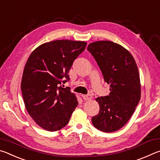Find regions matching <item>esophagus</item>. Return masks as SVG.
Masks as SVG:
<instances>
[{
    "mask_svg": "<svg viewBox=\"0 0 160 160\" xmlns=\"http://www.w3.org/2000/svg\"><path fill=\"white\" fill-rule=\"evenodd\" d=\"M82 97L84 100L88 101V100H90L92 99V95L91 94H82Z\"/></svg>",
    "mask_w": 160,
    "mask_h": 160,
    "instance_id": "esophagus-1",
    "label": "esophagus"
}]
</instances>
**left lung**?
Returning <instances> with one entry per match:
<instances>
[{"label": "left lung", "mask_w": 160, "mask_h": 160, "mask_svg": "<svg viewBox=\"0 0 160 160\" xmlns=\"http://www.w3.org/2000/svg\"><path fill=\"white\" fill-rule=\"evenodd\" d=\"M104 76L110 85L109 96L97 97L98 114L92 118L99 131H118L131 117L141 94L140 75L134 58L120 44L111 41H98L88 45Z\"/></svg>", "instance_id": "left-lung-1"}]
</instances>
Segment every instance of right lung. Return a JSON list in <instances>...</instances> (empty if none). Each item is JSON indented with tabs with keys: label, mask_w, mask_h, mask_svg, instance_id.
I'll return each mask as SVG.
<instances>
[{
	"label": "right lung",
	"mask_w": 160,
	"mask_h": 160,
	"mask_svg": "<svg viewBox=\"0 0 160 160\" xmlns=\"http://www.w3.org/2000/svg\"><path fill=\"white\" fill-rule=\"evenodd\" d=\"M86 45L85 42L56 40L39 46L29 56L21 82L24 103L35 123L46 131L63 128L78 106L75 94L61 84L69 80L72 63Z\"/></svg>",
	"instance_id": "right-lung-1"
}]
</instances>
